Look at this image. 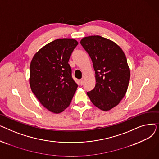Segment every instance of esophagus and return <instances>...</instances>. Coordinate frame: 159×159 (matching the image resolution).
<instances>
[{
	"instance_id": "obj_1",
	"label": "esophagus",
	"mask_w": 159,
	"mask_h": 159,
	"mask_svg": "<svg viewBox=\"0 0 159 159\" xmlns=\"http://www.w3.org/2000/svg\"><path fill=\"white\" fill-rule=\"evenodd\" d=\"M79 82H80V84L82 86V85H83V84H84V80L83 79H80V80H79Z\"/></svg>"
}]
</instances>
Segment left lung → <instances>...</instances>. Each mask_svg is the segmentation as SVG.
<instances>
[{
	"instance_id": "1",
	"label": "left lung",
	"mask_w": 159,
	"mask_h": 159,
	"mask_svg": "<svg viewBox=\"0 0 159 159\" xmlns=\"http://www.w3.org/2000/svg\"><path fill=\"white\" fill-rule=\"evenodd\" d=\"M80 44L95 71V86L87 95L99 109L110 110L119 104L128 89L130 71L126 55L114 42L99 35L83 38Z\"/></svg>"
}]
</instances>
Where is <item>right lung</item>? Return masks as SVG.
<instances>
[{"mask_svg":"<svg viewBox=\"0 0 159 159\" xmlns=\"http://www.w3.org/2000/svg\"><path fill=\"white\" fill-rule=\"evenodd\" d=\"M78 42L56 39L42 48L30 64L32 92L49 111L59 113L68 107L78 85L72 78L70 58Z\"/></svg>","mask_w":159,"mask_h":159,"instance_id":"add662e5","label":"right lung"}]
</instances>
